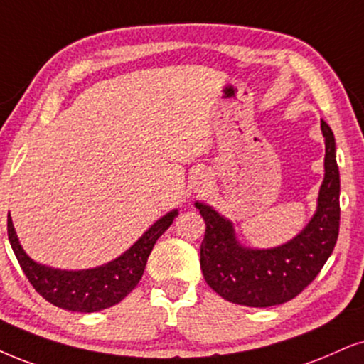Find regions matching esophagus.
Here are the masks:
<instances>
[{
    "mask_svg": "<svg viewBox=\"0 0 364 364\" xmlns=\"http://www.w3.org/2000/svg\"><path fill=\"white\" fill-rule=\"evenodd\" d=\"M208 181H210V176H208V173H198V176H196V188L198 190H205L206 186H208Z\"/></svg>",
    "mask_w": 364,
    "mask_h": 364,
    "instance_id": "1",
    "label": "esophagus"
}]
</instances>
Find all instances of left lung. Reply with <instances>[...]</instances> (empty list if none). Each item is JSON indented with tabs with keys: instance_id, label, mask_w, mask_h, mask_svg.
<instances>
[{
	"instance_id": "1",
	"label": "left lung",
	"mask_w": 364,
	"mask_h": 364,
	"mask_svg": "<svg viewBox=\"0 0 364 364\" xmlns=\"http://www.w3.org/2000/svg\"><path fill=\"white\" fill-rule=\"evenodd\" d=\"M324 136V179L309 223L296 237L272 248L245 247L235 227L213 206L196 201L206 230L200 265L206 284L233 304L270 307L299 296L333 254L339 233V169L331 127L321 121Z\"/></svg>"
}]
</instances>
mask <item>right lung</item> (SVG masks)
<instances>
[{
	"mask_svg": "<svg viewBox=\"0 0 364 364\" xmlns=\"http://www.w3.org/2000/svg\"><path fill=\"white\" fill-rule=\"evenodd\" d=\"M178 216V210L161 216L124 254L94 269L65 270L38 264L23 250L8 213V238L18 264L30 284L50 304L73 312H97L116 306L139 282L154 243Z\"/></svg>",
	"mask_w": 364,
	"mask_h": 364,
	"instance_id": "1",
	"label": "right lung"
}]
</instances>
